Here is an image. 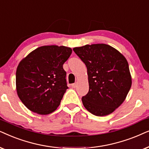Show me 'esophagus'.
Returning <instances> with one entry per match:
<instances>
[{"label": "esophagus", "instance_id": "34e87169", "mask_svg": "<svg viewBox=\"0 0 149 149\" xmlns=\"http://www.w3.org/2000/svg\"><path fill=\"white\" fill-rule=\"evenodd\" d=\"M77 85H78V83H77V82L73 83V84H71V86H72L73 88H76V87L77 86Z\"/></svg>", "mask_w": 149, "mask_h": 149}]
</instances>
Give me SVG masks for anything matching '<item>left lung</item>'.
<instances>
[{"label":"left lung","instance_id":"left-lung-1","mask_svg":"<svg viewBox=\"0 0 149 149\" xmlns=\"http://www.w3.org/2000/svg\"><path fill=\"white\" fill-rule=\"evenodd\" d=\"M73 50L87 68L89 91L82 98L84 108L97 116L112 113L123 103L132 86L125 57L104 43L76 47Z\"/></svg>","mask_w":149,"mask_h":149}]
</instances>
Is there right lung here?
<instances>
[{
	"instance_id": "right-lung-1",
	"label": "right lung",
	"mask_w": 149,
	"mask_h": 149,
	"mask_svg": "<svg viewBox=\"0 0 149 149\" xmlns=\"http://www.w3.org/2000/svg\"><path fill=\"white\" fill-rule=\"evenodd\" d=\"M71 52V48L63 45H43L19 62L15 78L17 94L29 110L41 115L56 110L68 88L63 65Z\"/></svg>"
}]
</instances>
